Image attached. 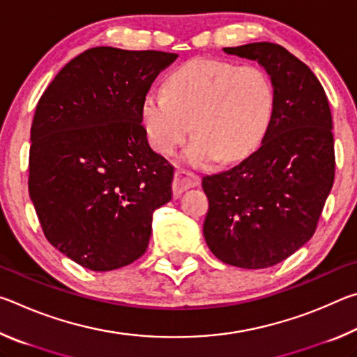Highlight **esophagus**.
Returning <instances> with one entry per match:
<instances>
[{
  "label": "esophagus",
  "instance_id": "obj_1",
  "mask_svg": "<svg viewBox=\"0 0 357 357\" xmlns=\"http://www.w3.org/2000/svg\"><path fill=\"white\" fill-rule=\"evenodd\" d=\"M198 184H200V178L197 174L185 170H176L173 181V195L179 197L184 190L190 189V187H197Z\"/></svg>",
  "mask_w": 357,
  "mask_h": 357
}]
</instances>
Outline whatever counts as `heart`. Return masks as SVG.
<instances>
[{"label": "heart", "instance_id": "obj_1", "mask_svg": "<svg viewBox=\"0 0 357 357\" xmlns=\"http://www.w3.org/2000/svg\"><path fill=\"white\" fill-rule=\"evenodd\" d=\"M274 108V88L257 66L195 58L168 75L164 91L142 99V123L157 154L170 155L193 129L184 153L192 165L236 162L261 140Z\"/></svg>", "mask_w": 357, "mask_h": 357}]
</instances>
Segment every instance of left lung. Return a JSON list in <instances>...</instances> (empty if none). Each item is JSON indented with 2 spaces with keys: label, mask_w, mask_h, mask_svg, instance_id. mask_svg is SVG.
I'll return each mask as SVG.
<instances>
[{
  "label": "left lung",
  "mask_w": 357,
  "mask_h": 357,
  "mask_svg": "<svg viewBox=\"0 0 357 357\" xmlns=\"http://www.w3.org/2000/svg\"><path fill=\"white\" fill-rule=\"evenodd\" d=\"M223 52L263 66L274 108L255 153L203 178L209 202L203 234L220 261L263 269L293 255L315 233L335 176L331 108L309 66L282 45L253 42Z\"/></svg>",
  "instance_id": "8db88e82"
}]
</instances>
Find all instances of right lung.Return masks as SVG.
Listing matches in <instances>:
<instances>
[{"mask_svg": "<svg viewBox=\"0 0 357 357\" xmlns=\"http://www.w3.org/2000/svg\"><path fill=\"white\" fill-rule=\"evenodd\" d=\"M176 53L94 47L58 72L36 107L28 190L53 247L91 271L134 263L174 168L149 148L142 99Z\"/></svg>", "mask_w": 357, "mask_h": 357, "instance_id": "add662e5", "label": "right lung"}]
</instances>
